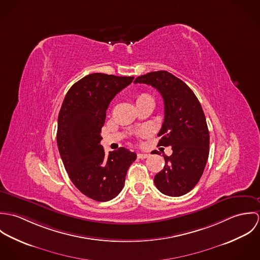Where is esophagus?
Wrapping results in <instances>:
<instances>
[{"label":"esophagus","instance_id":"1","mask_svg":"<svg viewBox=\"0 0 260 260\" xmlns=\"http://www.w3.org/2000/svg\"><path fill=\"white\" fill-rule=\"evenodd\" d=\"M137 157L139 159H145V158H148L149 154H147V153H138Z\"/></svg>","mask_w":260,"mask_h":260}]
</instances>
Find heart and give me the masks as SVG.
<instances>
[{
  "mask_svg": "<svg viewBox=\"0 0 260 260\" xmlns=\"http://www.w3.org/2000/svg\"><path fill=\"white\" fill-rule=\"evenodd\" d=\"M148 99H152L148 94H145V93H142V94H139L137 96V99H136V103L138 102H141V101H144V100H148Z\"/></svg>",
  "mask_w": 260,
  "mask_h": 260,
  "instance_id": "1",
  "label": "heart"
}]
</instances>
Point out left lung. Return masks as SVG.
<instances>
[{"label": "left lung", "mask_w": 260, "mask_h": 260, "mask_svg": "<svg viewBox=\"0 0 260 260\" xmlns=\"http://www.w3.org/2000/svg\"><path fill=\"white\" fill-rule=\"evenodd\" d=\"M134 83L147 84L161 94L164 121L158 146H171L165 166L154 177L158 190L178 197L192 190L201 178L209 155V131L202 107L183 81L167 71L139 76Z\"/></svg>", "instance_id": "left-lung-1"}]
</instances>
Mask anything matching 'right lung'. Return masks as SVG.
<instances>
[{"instance_id": "add662e5", "label": "right lung", "mask_w": 260, "mask_h": 260, "mask_svg": "<svg viewBox=\"0 0 260 260\" xmlns=\"http://www.w3.org/2000/svg\"><path fill=\"white\" fill-rule=\"evenodd\" d=\"M134 77L93 73L69 89L58 116L57 144L65 169L77 189L105 202L123 189L136 154L125 147L105 155L100 144L106 110L113 98Z\"/></svg>"}]
</instances>
